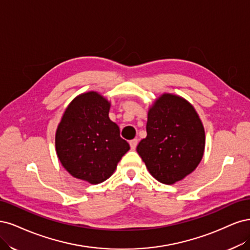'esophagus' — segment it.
I'll return each instance as SVG.
<instances>
[{"label":"esophagus","instance_id":"1","mask_svg":"<svg viewBox=\"0 0 250 250\" xmlns=\"http://www.w3.org/2000/svg\"><path fill=\"white\" fill-rule=\"evenodd\" d=\"M137 144H138V140H137V139H133V140L130 141V146H131V148H132V149H135V148H136Z\"/></svg>","mask_w":250,"mask_h":250}]
</instances>
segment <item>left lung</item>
<instances>
[{"mask_svg":"<svg viewBox=\"0 0 250 250\" xmlns=\"http://www.w3.org/2000/svg\"><path fill=\"white\" fill-rule=\"evenodd\" d=\"M146 138L138 152L149 173L166 185L183 180L197 167L205 150L203 124L186 100L163 94L148 111Z\"/></svg>","mask_w":250,"mask_h":250,"instance_id":"left-lung-1","label":"left lung"}]
</instances>
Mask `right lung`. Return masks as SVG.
<instances>
[{
    "mask_svg": "<svg viewBox=\"0 0 250 250\" xmlns=\"http://www.w3.org/2000/svg\"><path fill=\"white\" fill-rule=\"evenodd\" d=\"M110 104L99 93L79 95L65 110L56 133L63 167L77 179L99 184L110 178L130 149L109 118Z\"/></svg>",
    "mask_w": 250,
    "mask_h": 250,
    "instance_id": "right-lung-1",
    "label": "right lung"
}]
</instances>
